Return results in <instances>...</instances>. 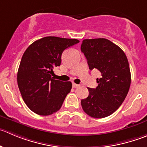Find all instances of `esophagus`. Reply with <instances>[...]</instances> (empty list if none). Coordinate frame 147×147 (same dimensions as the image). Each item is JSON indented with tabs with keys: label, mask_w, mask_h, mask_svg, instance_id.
I'll return each instance as SVG.
<instances>
[{
	"label": "esophagus",
	"mask_w": 147,
	"mask_h": 147,
	"mask_svg": "<svg viewBox=\"0 0 147 147\" xmlns=\"http://www.w3.org/2000/svg\"><path fill=\"white\" fill-rule=\"evenodd\" d=\"M72 86H73V87H74V88H76V87H78V86H80V85H79V84H77L73 83Z\"/></svg>",
	"instance_id": "1"
}]
</instances>
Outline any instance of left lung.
<instances>
[{
  "label": "left lung",
  "mask_w": 147,
  "mask_h": 147,
  "mask_svg": "<svg viewBox=\"0 0 147 147\" xmlns=\"http://www.w3.org/2000/svg\"><path fill=\"white\" fill-rule=\"evenodd\" d=\"M81 50L90 70L101 73L98 86L88 88L89 96L82 100L84 111L92 118H102L113 114L121 105L131 85L128 59L121 47L105 38L86 39Z\"/></svg>",
  "instance_id": "1"
}]
</instances>
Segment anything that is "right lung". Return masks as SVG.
Returning <instances> with one entry per match:
<instances>
[{
  "label": "right lung",
  "mask_w": 147,
  "mask_h": 147,
  "mask_svg": "<svg viewBox=\"0 0 147 147\" xmlns=\"http://www.w3.org/2000/svg\"><path fill=\"white\" fill-rule=\"evenodd\" d=\"M79 42L76 39L45 37L25 50L18 70V86L24 102L36 114L50 115L61 109L72 84L54 79L53 69L61 65L63 52Z\"/></svg>",
  "instance_id": "obj_1"
}]
</instances>
